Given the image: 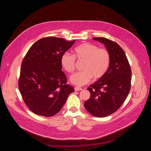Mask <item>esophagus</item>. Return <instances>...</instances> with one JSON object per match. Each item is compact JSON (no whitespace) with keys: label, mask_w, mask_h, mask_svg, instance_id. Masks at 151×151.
Wrapping results in <instances>:
<instances>
[{"label":"esophagus","mask_w":151,"mask_h":151,"mask_svg":"<svg viewBox=\"0 0 151 151\" xmlns=\"http://www.w3.org/2000/svg\"><path fill=\"white\" fill-rule=\"evenodd\" d=\"M82 88H81V87H75V91H81V90H82Z\"/></svg>","instance_id":"1"}]
</instances>
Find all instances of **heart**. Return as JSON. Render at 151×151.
Here are the masks:
<instances>
[{
	"label": "heart",
	"mask_w": 151,
	"mask_h": 151,
	"mask_svg": "<svg viewBox=\"0 0 151 151\" xmlns=\"http://www.w3.org/2000/svg\"><path fill=\"white\" fill-rule=\"evenodd\" d=\"M76 58L79 61H84L82 69L83 71L72 75L70 78L72 83L82 86L88 83L92 78L97 80L107 72L110 64V55L104 49L88 42H84L74 50V55L68 52L64 53L60 60L63 69L68 73L75 70Z\"/></svg>",
	"instance_id": "b5f03b06"
}]
</instances>
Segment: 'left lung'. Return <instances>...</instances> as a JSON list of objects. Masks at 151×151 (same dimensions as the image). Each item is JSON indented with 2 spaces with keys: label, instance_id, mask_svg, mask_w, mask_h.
Wrapping results in <instances>:
<instances>
[{
  "label": "left lung",
  "instance_id": "left-lung-1",
  "mask_svg": "<svg viewBox=\"0 0 151 151\" xmlns=\"http://www.w3.org/2000/svg\"><path fill=\"white\" fill-rule=\"evenodd\" d=\"M93 39L104 45L110 55V64L104 76L88 88L91 96L84 106L92 115L101 118L115 112L125 100L130 90L132 70L117 43L104 37Z\"/></svg>",
  "mask_w": 151,
  "mask_h": 151
}]
</instances>
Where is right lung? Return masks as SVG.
<instances>
[{
	"label": "right lung",
	"mask_w": 151,
	"mask_h": 151,
	"mask_svg": "<svg viewBox=\"0 0 151 151\" xmlns=\"http://www.w3.org/2000/svg\"><path fill=\"white\" fill-rule=\"evenodd\" d=\"M75 42L55 37L42 38L35 43L24 57L18 88L29 109L36 115H55L75 91L66 83L60 63L61 55Z\"/></svg>",
	"instance_id": "right-lung-1"
}]
</instances>
